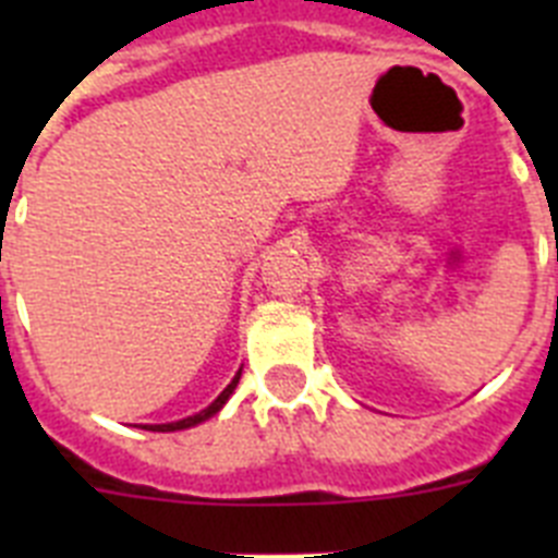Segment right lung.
Listing matches in <instances>:
<instances>
[{
    "label": "right lung",
    "mask_w": 558,
    "mask_h": 558,
    "mask_svg": "<svg viewBox=\"0 0 558 558\" xmlns=\"http://www.w3.org/2000/svg\"><path fill=\"white\" fill-rule=\"evenodd\" d=\"M236 383H240V372H236V377L231 379L229 386L223 388V393H220V397L215 399V402H211V405L206 408V411L195 413V416H186V418H181V422H170V425H145V430H156V433H170V430H186V427H195V425H201V422H206V418H209V416H215V413H218L220 408L226 405V399L231 397V391H234V388H236Z\"/></svg>",
    "instance_id": "right-lung-1"
}]
</instances>
